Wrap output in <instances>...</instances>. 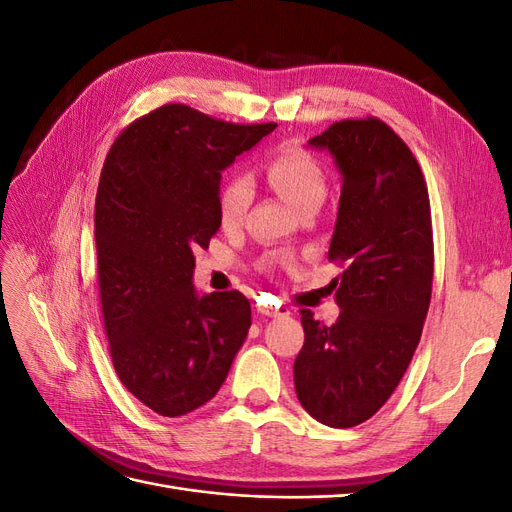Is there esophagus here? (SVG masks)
<instances>
[{
	"label": "esophagus",
	"instance_id": "obj_1",
	"mask_svg": "<svg viewBox=\"0 0 512 512\" xmlns=\"http://www.w3.org/2000/svg\"><path fill=\"white\" fill-rule=\"evenodd\" d=\"M258 312L262 314V316H267V318H280V316H288L290 314V309L288 307H282V305H267V307H258Z\"/></svg>",
	"mask_w": 512,
	"mask_h": 512
}]
</instances>
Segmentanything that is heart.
<instances>
[{"instance_id":"obj_1","label":"heart","mask_w":512,"mask_h":512,"mask_svg":"<svg viewBox=\"0 0 512 512\" xmlns=\"http://www.w3.org/2000/svg\"><path fill=\"white\" fill-rule=\"evenodd\" d=\"M271 188L280 194L286 203L303 211L305 207H320L327 194V175L320 162L299 147H288L265 168ZM252 181L241 173L232 175L220 190L218 196V215L226 228H232L243 222L247 209L252 203Z\"/></svg>"}]
</instances>
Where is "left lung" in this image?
<instances>
[{
  "instance_id": "left-lung-1",
  "label": "left lung",
  "mask_w": 512,
  "mask_h": 512,
  "mask_svg": "<svg viewBox=\"0 0 512 512\" xmlns=\"http://www.w3.org/2000/svg\"><path fill=\"white\" fill-rule=\"evenodd\" d=\"M309 145L342 173L329 260L339 318L331 327L301 309L305 344L294 389L316 421L365 423L404 378L423 333L433 282V230L423 170L408 145L376 117L344 119Z\"/></svg>"
}]
</instances>
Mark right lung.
I'll use <instances>...</instances> for the list:
<instances>
[{
  "mask_svg": "<svg viewBox=\"0 0 512 512\" xmlns=\"http://www.w3.org/2000/svg\"><path fill=\"white\" fill-rule=\"evenodd\" d=\"M275 128L164 104L130 123L104 160L96 247L108 350L123 386L162 416L207 404L250 331L239 290L196 292L192 250L222 224V170Z\"/></svg>",
  "mask_w": 512,
  "mask_h": 512,
  "instance_id": "obj_1",
  "label": "right lung"
}]
</instances>
